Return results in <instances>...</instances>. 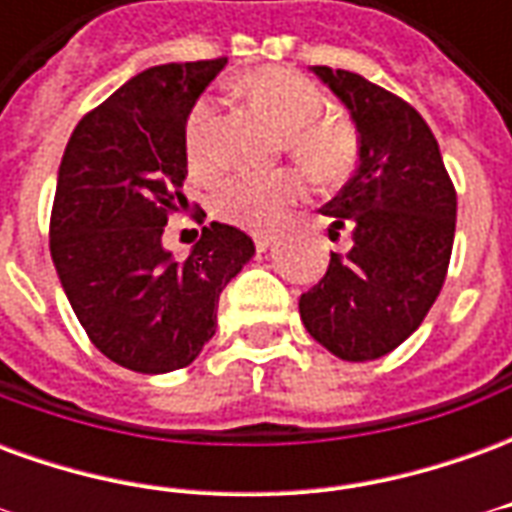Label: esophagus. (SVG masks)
I'll use <instances>...</instances> for the list:
<instances>
[{"label": "esophagus", "instance_id": "34e87169", "mask_svg": "<svg viewBox=\"0 0 512 512\" xmlns=\"http://www.w3.org/2000/svg\"><path fill=\"white\" fill-rule=\"evenodd\" d=\"M252 241H255L257 252H266L268 246H271V241H274V235L263 233V230H257V233H252Z\"/></svg>", "mask_w": 512, "mask_h": 512}]
</instances>
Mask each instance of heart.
I'll use <instances>...</instances> for the list:
<instances>
[{
	"mask_svg": "<svg viewBox=\"0 0 512 512\" xmlns=\"http://www.w3.org/2000/svg\"><path fill=\"white\" fill-rule=\"evenodd\" d=\"M255 104L268 109L285 128L290 156L312 178L332 183L343 178L356 158V136L348 123L326 115L329 101L315 82L288 68H260L246 73L235 84ZM219 112L216 95H200L186 117V158L197 175H211L222 164L219 147ZM304 180L296 172H235L222 178L211 191V211L222 222L263 230L282 219L290 205L301 200Z\"/></svg>",
	"mask_w": 512,
	"mask_h": 512,
	"instance_id": "heart-1",
	"label": "heart"
}]
</instances>
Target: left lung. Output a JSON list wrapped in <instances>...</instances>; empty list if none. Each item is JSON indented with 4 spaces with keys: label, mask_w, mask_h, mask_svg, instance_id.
I'll return each instance as SVG.
<instances>
[{
    "label": "left lung",
    "mask_w": 512,
    "mask_h": 512,
    "mask_svg": "<svg viewBox=\"0 0 512 512\" xmlns=\"http://www.w3.org/2000/svg\"><path fill=\"white\" fill-rule=\"evenodd\" d=\"M312 71L351 109L359 164L332 202L329 235L351 230L318 285L301 293L307 332L345 362L395 351L417 332L439 296L455 238V186L430 126L414 106L365 76Z\"/></svg>",
    "instance_id": "8db88e82"
}]
</instances>
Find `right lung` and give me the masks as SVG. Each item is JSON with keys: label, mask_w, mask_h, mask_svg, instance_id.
I'll list each match as a JSON object with an SVG mask.
<instances>
[{"label": "right lung", "mask_w": 512, "mask_h": 512, "mask_svg": "<svg viewBox=\"0 0 512 512\" xmlns=\"http://www.w3.org/2000/svg\"><path fill=\"white\" fill-rule=\"evenodd\" d=\"M224 62L142 71L79 120L62 153L51 260L95 348L134 373L191 365L216 332L222 290L255 255L244 230L219 222L186 260L161 246L169 216L189 205L186 117Z\"/></svg>", "instance_id": "obj_1"}]
</instances>
